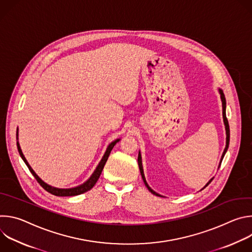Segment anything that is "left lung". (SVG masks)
Returning a JSON list of instances; mask_svg holds the SVG:
<instances>
[{
	"label": "left lung",
	"mask_w": 252,
	"mask_h": 252,
	"mask_svg": "<svg viewBox=\"0 0 252 252\" xmlns=\"http://www.w3.org/2000/svg\"><path fill=\"white\" fill-rule=\"evenodd\" d=\"M219 93H220V98H221V102H222V118H223L224 126H225V133H226V145H225V149H224V151H223V153H222V156H221V158H220V165H219V168H220V164H221V161H222V159H223V158H224V155L226 154L227 149H228V146H229V134H230V133H229V125H228V121H227V119H226V112H225V111H226V100H225V96H224V94H223L222 90L219 89ZM137 162H138V167H139V170H140V174H141V177H142V181H143V183H145V185H146V187L148 188V189H149L153 194L158 195V196H161L160 194H158V193H157L155 190H153V189L150 188V186L148 185L147 181H146L145 173H143V168H142V162H141V155H140V152H138ZM212 179H213V177L204 186V188H206V187L211 183ZM204 188H203V189H204Z\"/></svg>",
	"instance_id": "obj_1"
}]
</instances>
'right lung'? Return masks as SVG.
<instances>
[{
    "label": "right lung",
    "instance_id": "right-lung-1",
    "mask_svg": "<svg viewBox=\"0 0 252 252\" xmlns=\"http://www.w3.org/2000/svg\"><path fill=\"white\" fill-rule=\"evenodd\" d=\"M18 135H19V129L17 128V140L19 139ZM120 140H121V138H117L116 140L112 141V142L110 143V145L107 146L106 151H105V153H104L102 158L100 159V161H99V163L97 164V166L95 167L94 171L93 172V174L90 176V178L88 179V181H87L86 183H84V184L81 185V186H78V187H75V188H70V189H59V188H55V187H52V186L46 184L44 181H42V179L40 178V176L33 171V169L31 167V165H30L29 162L27 161V159H26V158H25V156H24V154H23V152H22V150H21L19 140L17 141V147H18V151H19V154H20L22 159H23L24 162L27 164V166H28V168L30 169V171L32 172V174L34 176V178L37 179V182H38L48 192H50V193H52V194H54V195H57V196H75V195L82 194V193H84V192L90 190L91 189H93V187H94V186L95 185V183L97 182V179H98V177H99V175H100V173H101V171H102V169H103V166H104V164H105L107 158H109V156H110V154H111L113 148L116 146V143L119 142Z\"/></svg>",
    "mask_w": 252,
    "mask_h": 252
}]
</instances>
